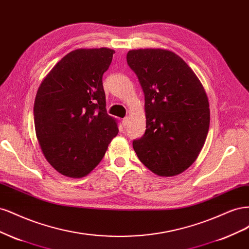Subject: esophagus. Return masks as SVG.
I'll list each match as a JSON object with an SVG mask.
<instances>
[{"label": "esophagus", "instance_id": "esophagus-1", "mask_svg": "<svg viewBox=\"0 0 249 249\" xmlns=\"http://www.w3.org/2000/svg\"><path fill=\"white\" fill-rule=\"evenodd\" d=\"M122 123H123V125H124V126H126V124H129V118H127V117H124V118L123 119V122H122Z\"/></svg>", "mask_w": 249, "mask_h": 249}]
</instances>
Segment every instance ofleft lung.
Here are the masks:
<instances>
[{
  "label": "left lung",
  "instance_id": "obj_1",
  "mask_svg": "<svg viewBox=\"0 0 249 249\" xmlns=\"http://www.w3.org/2000/svg\"><path fill=\"white\" fill-rule=\"evenodd\" d=\"M126 62L144 92L146 130L133 141L139 160L160 177H173L197 159L210 125L207 93L196 74L173 52L129 51Z\"/></svg>",
  "mask_w": 249,
  "mask_h": 249
}]
</instances>
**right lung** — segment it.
I'll return each mask as SVG.
<instances>
[{
  "label": "right lung",
  "mask_w": 249,
  "mask_h": 249,
  "mask_svg": "<svg viewBox=\"0 0 249 249\" xmlns=\"http://www.w3.org/2000/svg\"><path fill=\"white\" fill-rule=\"evenodd\" d=\"M114 51L79 49L53 67L37 90L36 137L47 161L61 175L79 178L91 172L118 133L108 115L103 74Z\"/></svg>",
  "instance_id": "1"
}]
</instances>
